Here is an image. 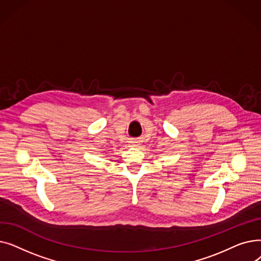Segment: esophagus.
<instances>
[{
	"label": "esophagus",
	"mask_w": 261,
	"mask_h": 261,
	"mask_svg": "<svg viewBox=\"0 0 261 261\" xmlns=\"http://www.w3.org/2000/svg\"><path fill=\"white\" fill-rule=\"evenodd\" d=\"M130 145H131L132 147H136V146H139V145H140V142H139V141H136V140H133V141H131V142H130Z\"/></svg>",
	"instance_id": "obj_1"
}]
</instances>
